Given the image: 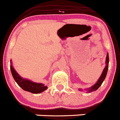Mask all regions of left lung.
Segmentation results:
<instances>
[{
    "label": "left lung",
    "mask_w": 120,
    "mask_h": 120,
    "mask_svg": "<svg viewBox=\"0 0 120 120\" xmlns=\"http://www.w3.org/2000/svg\"><path fill=\"white\" fill-rule=\"evenodd\" d=\"M105 67L103 69V72H102V74L100 75V76L99 77V79L98 80V81L95 83L94 85H93L90 88H86L85 89L86 91H87V93H91L92 91H94L98 89L99 87H100V86L102 85V84L103 83V81L105 80L106 76V74H107L108 70V66H109V54L108 53H107L106 55V61H105ZM79 91H84L82 89H81V88H79Z\"/></svg>",
    "instance_id": "obj_1"
}]
</instances>
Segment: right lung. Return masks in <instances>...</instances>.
Listing matches in <instances>:
<instances>
[{
    "label": "right lung",
    "instance_id": "right-lung-1",
    "mask_svg": "<svg viewBox=\"0 0 120 120\" xmlns=\"http://www.w3.org/2000/svg\"><path fill=\"white\" fill-rule=\"evenodd\" d=\"M10 69L14 80L15 81L18 86L24 91H29V92H30L33 94H39L46 90L48 88L47 86H45V84H42V83L34 82L30 79L23 78L22 77H21L16 72V71L13 67L11 60Z\"/></svg>",
    "mask_w": 120,
    "mask_h": 120
}]
</instances>
